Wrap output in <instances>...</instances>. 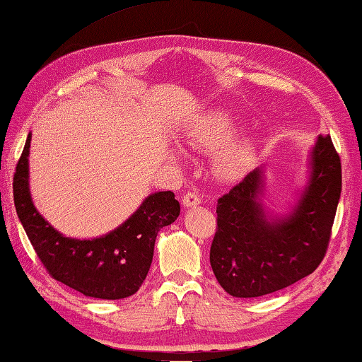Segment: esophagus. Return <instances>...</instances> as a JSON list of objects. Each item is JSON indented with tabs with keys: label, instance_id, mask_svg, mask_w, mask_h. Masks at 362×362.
<instances>
[{
	"label": "esophagus",
	"instance_id": "34e87169",
	"mask_svg": "<svg viewBox=\"0 0 362 362\" xmlns=\"http://www.w3.org/2000/svg\"><path fill=\"white\" fill-rule=\"evenodd\" d=\"M200 195L195 192V191H191V192H187V194H185V197H182V205L185 206H195V205H199L200 204Z\"/></svg>",
	"mask_w": 362,
	"mask_h": 362
}]
</instances>
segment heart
Returning a JSON list of instances; mask_svg holds the SVG:
<instances>
[{
    "label": "heart",
    "instance_id": "heart-1",
    "mask_svg": "<svg viewBox=\"0 0 362 362\" xmlns=\"http://www.w3.org/2000/svg\"><path fill=\"white\" fill-rule=\"evenodd\" d=\"M233 132V122H230L228 117H216L215 120H211V123H209V125L197 134V141L205 147L215 149V147H220L221 144H224V142L230 138ZM248 152H250V149H248L245 142L226 147L216 160L218 173L223 177H233L235 175H239L247 162Z\"/></svg>",
    "mask_w": 362,
    "mask_h": 362
}]
</instances>
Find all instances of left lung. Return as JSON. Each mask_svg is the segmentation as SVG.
I'll use <instances>...</instances> for the list:
<instances>
[{
    "label": "left lung",
    "mask_w": 362,
    "mask_h": 362,
    "mask_svg": "<svg viewBox=\"0 0 362 362\" xmlns=\"http://www.w3.org/2000/svg\"><path fill=\"white\" fill-rule=\"evenodd\" d=\"M262 185L257 168L218 199L210 264L233 297L277 292L321 264L341 194V162L330 136H319L313 147L310 182L287 218L266 220Z\"/></svg>",
    "instance_id": "1"
}]
</instances>
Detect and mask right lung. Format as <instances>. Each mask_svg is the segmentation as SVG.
<instances>
[{
  "mask_svg": "<svg viewBox=\"0 0 362 362\" xmlns=\"http://www.w3.org/2000/svg\"><path fill=\"white\" fill-rule=\"evenodd\" d=\"M16 165L14 205L33 250L52 279L86 297L120 300L136 293L149 272L158 230L180 216V202L171 191L156 192L115 230L91 240L64 237L45 221L28 191V149Z\"/></svg>",
  "mask_w": 362,
  "mask_h": 362,
  "instance_id": "right-lung-1",
  "label": "right lung"
}]
</instances>
